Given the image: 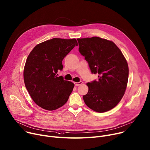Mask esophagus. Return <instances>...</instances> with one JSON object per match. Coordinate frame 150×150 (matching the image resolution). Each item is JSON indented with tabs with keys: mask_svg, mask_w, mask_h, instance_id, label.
I'll return each mask as SVG.
<instances>
[{
	"mask_svg": "<svg viewBox=\"0 0 150 150\" xmlns=\"http://www.w3.org/2000/svg\"><path fill=\"white\" fill-rule=\"evenodd\" d=\"M74 83L75 86H79V85H82V84L83 83V82L80 81V82H74Z\"/></svg>",
	"mask_w": 150,
	"mask_h": 150,
	"instance_id": "34e87169",
	"label": "esophagus"
}]
</instances>
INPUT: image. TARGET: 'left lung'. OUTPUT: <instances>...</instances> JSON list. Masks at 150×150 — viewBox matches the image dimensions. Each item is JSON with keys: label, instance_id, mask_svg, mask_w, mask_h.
Instances as JSON below:
<instances>
[{"label": "left lung", "instance_id": "left-lung-1", "mask_svg": "<svg viewBox=\"0 0 150 150\" xmlns=\"http://www.w3.org/2000/svg\"><path fill=\"white\" fill-rule=\"evenodd\" d=\"M79 52L85 56L91 71L98 80L87 83L88 93L83 96L86 106L97 112L116 106L125 94L129 67L120 49L113 41L97 37L78 38Z\"/></svg>", "mask_w": 150, "mask_h": 150}]
</instances>
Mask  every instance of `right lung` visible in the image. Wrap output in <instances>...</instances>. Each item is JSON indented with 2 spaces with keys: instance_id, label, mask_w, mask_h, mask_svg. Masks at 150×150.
Returning <instances> with one entry per match:
<instances>
[{
  "instance_id": "right-lung-1",
  "label": "right lung",
  "mask_w": 150,
  "mask_h": 150,
  "mask_svg": "<svg viewBox=\"0 0 150 150\" xmlns=\"http://www.w3.org/2000/svg\"><path fill=\"white\" fill-rule=\"evenodd\" d=\"M76 45L75 38H54L37 44L28 56L25 84L33 101L42 109L53 110L62 107L73 91L74 84L57 75L63 68L62 60Z\"/></svg>"
}]
</instances>
